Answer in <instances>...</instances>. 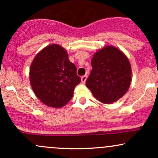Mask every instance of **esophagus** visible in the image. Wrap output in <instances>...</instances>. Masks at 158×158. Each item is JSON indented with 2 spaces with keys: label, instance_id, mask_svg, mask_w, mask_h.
I'll return each mask as SVG.
<instances>
[{
  "label": "esophagus",
  "instance_id": "34e87169",
  "mask_svg": "<svg viewBox=\"0 0 158 158\" xmlns=\"http://www.w3.org/2000/svg\"><path fill=\"white\" fill-rule=\"evenodd\" d=\"M87 80V76L85 75L83 76V77H81V83H85V81Z\"/></svg>",
  "mask_w": 158,
  "mask_h": 158
}]
</instances>
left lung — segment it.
I'll return each mask as SVG.
<instances>
[{"label": "left lung", "mask_w": 158, "mask_h": 158, "mask_svg": "<svg viewBox=\"0 0 158 158\" xmlns=\"http://www.w3.org/2000/svg\"><path fill=\"white\" fill-rule=\"evenodd\" d=\"M91 65L85 85L96 99L111 104L126 94L131 82V68L124 52L107 45L94 54Z\"/></svg>", "instance_id": "1"}]
</instances>
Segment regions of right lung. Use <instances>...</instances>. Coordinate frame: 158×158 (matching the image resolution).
I'll list each match as a JSON object with an SVG mask.
<instances>
[{
  "instance_id": "right-lung-1",
  "label": "right lung",
  "mask_w": 158,
  "mask_h": 158,
  "mask_svg": "<svg viewBox=\"0 0 158 158\" xmlns=\"http://www.w3.org/2000/svg\"><path fill=\"white\" fill-rule=\"evenodd\" d=\"M32 89L41 102L59 108L73 97L74 88L81 81L77 67L70 62L64 48L52 44L36 54L30 69Z\"/></svg>"
}]
</instances>
